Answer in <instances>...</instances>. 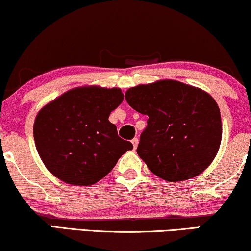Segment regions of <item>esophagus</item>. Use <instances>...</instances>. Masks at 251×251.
I'll return each instance as SVG.
<instances>
[{"mask_svg":"<svg viewBox=\"0 0 251 251\" xmlns=\"http://www.w3.org/2000/svg\"><path fill=\"white\" fill-rule=\"evenodd\" d=\"M132 144H133V147H134V149H136V147H138V144H139V139L138 138L132 139Z\"/></svg>","mask_w":251,"mask_h":251,"instance_id":"esophagus-1","label":"esophagus"}]
</instances>
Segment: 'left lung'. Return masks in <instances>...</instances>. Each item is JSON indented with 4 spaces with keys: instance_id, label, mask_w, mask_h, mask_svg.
I'll list each match as a JSON object with an SVG mask.
<instances>
[{
    "instance_id": "1",
    "label": "left lung",
    "mask_w": 251,
    "mask_h": 251,
    "mask_svg": "<svg viewBox=\"0 0 251 251\" xmlns=\"http://www.w3.org/2000/svg\"><path fill=\"white\" fill-rule=\"evenodd\" d=\"M126 100L148 116L138 151L148 169L178 182L201 174L220 147V110L201 89L173 80L142 84L126 91Z\"/></svg>"
}]
</instances>
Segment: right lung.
Here are the masks:
<instances>
[{
	"instance_id": "1",
	"label": "right lung",
	"mask_w": 251,
	"mask_h": 251,
	"mask_svg": "<svg viewBox=\"0 0 251 251\" xmlns=\"http://www.w3.org/2000/svg\"><path fill=\"white\" fill-rule=\"evenodd\" d=\"M118 88H75L47 104L34 120L33 136L47 169L73 185H91L105 177L133 145L109 122L123 102Z\"/></svg>"
}]
</instances>
